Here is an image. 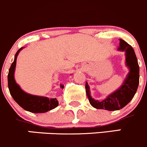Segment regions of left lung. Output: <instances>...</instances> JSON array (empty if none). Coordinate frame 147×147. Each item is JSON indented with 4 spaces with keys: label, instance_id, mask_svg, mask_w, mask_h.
<instances>
[{
    "label": "left lung",
    "instance_id": "left-lung-1",
    "mask_svg": "<svg viewBox=\"0 0 147 147\" xmlns=\"http://www.w3.org/2000/svg\"><path fill=\"white\" fill-rule=\"evenodd\" d=\"M119 50L125 51L126 65L130 71L125 79L123 85L112 94L107 96L102 101H98L91 98L89 86L86 82V91L88 101L93 107L98 109H106L108 111H116L123 108L134 98L139 84V68L137 59L131 46L125 40L120 39Z\"/></svg>",
    "mask_w": 147,
    "mask_h": 147
}]
</instances>
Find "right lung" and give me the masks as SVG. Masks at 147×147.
<instances>
[{
  "label": "right lung",
  "mask_w": 147,
  "mask_h": 147,
  "mask_svg": "<svg viewBox=\"0 0 147 147\" xmlns=\"http://www.w3.org/2000/svg\"><path fill=\"white\" fill-rule=\"evenodd\" d=\"M23 49L21 48L15 55L14 61L11 64L8 74V85L11 95L16 102L24 110L32 113H45L50 110L53 109L58 107L59 101L56 98H49L47 97L38 96L26 94L16 83L14 79V71H15L16 59L18 53ZM62 88L63 85H61Z\"/></svg>",
  "instance_id": "right-lung-1"
}]
</instances>
